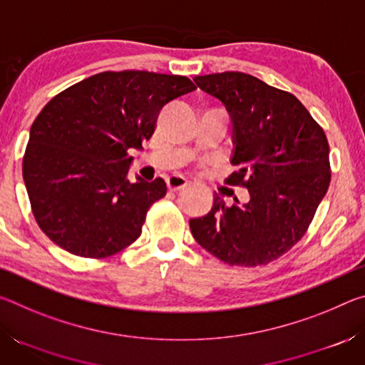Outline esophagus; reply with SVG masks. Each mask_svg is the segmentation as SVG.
<instances>
[{
    "instance_id": "obj_1",
    "label": "esophagus",
    "mask_w": 365,
    "mask_h": 365,
    "mask_svg": "<svg viewBox=\"0 0 365 365\" xmlns=\"http://www.w3.org/2000/svg\"><path fill=\"white\" fill-rule=\"evenodd\" d=\"M165 183H168V188L170 191H177V190H183L187 188L190 182L187 180V178H183L182 175H170L168 180H165Z\"/></svg>"
}]
</instances>
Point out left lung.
Returning a JSON list of instances; mask_svg holds the SVG:
<instances>
[{
	"instance_id": "left-lung-1",
	"label": "left lung",
	"mask_w": 365,
	"mask_h": 365,
	"mask_svg": "<svg viewBox=\"0 0 365 365\" xmlns=\"http://www.w3.org/2000/svg\"><path fill=\"white\" fill-rule=\"evenodd\" d=\"M232 120L228 183L248 188L232 206L214 196L211 211L190 219L202 248L230 265L255 267L285 255L306 233L330 185L329 141L298 98L245 72L197 76Z\"/></svg>"
}]
</instances>
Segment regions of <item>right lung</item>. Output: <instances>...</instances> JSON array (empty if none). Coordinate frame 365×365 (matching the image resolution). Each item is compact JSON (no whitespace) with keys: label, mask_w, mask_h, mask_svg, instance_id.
Instances as JSON below:
<instances>
[{"label":"right lung","mask_w":365,"mask_h":365,"mask_svg":"<svg viewBox=\"0 0 365 365\" xmlns=\"http://www.w3.org/2000/svg\"><path fill=\"white\" fill-rule=\"evenodd\" d=\"M183 76L101 72L54 96L30 128L22 163L36 224L59 248L108 257L140 237L165 182H130L128 150H143L168 104L195 91Z\"/></svg>","instance_id":"add662e5"}]
</instances>
